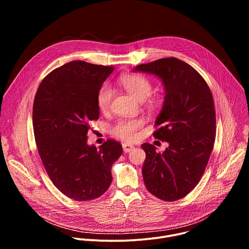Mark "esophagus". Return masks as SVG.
Wrapping results in <instances>:
<instances>
[{"mask_svg":"<svg viewBox=\"0 0 249 249\" xmlns=\"http://www.w3.org/2000/svg\"><path fill=\"white\" fill-rule=\"evenodd\" d=\"M122 147H123L124 153H130L132 150L135 149L134 146H132V145H130V144H127V143H124V144L122 145Z\"/></svg>","mask_w":249,"mask_h":249,"instance_id":"esophagus-1","label":"esophagus"}]
</instances>
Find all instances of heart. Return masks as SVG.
I'll return each mask as SVG.
<instances>
[{
  "label": "heart",
  "instance_id": "1",
  "mask_svg": "<svg viewBox=\"0 0 249 249\" xmlns=\"http://www.w3.org/2000/svg\"><path fill=\"white\" fill-rule=\"evenodd\" d=\"M119 84L135 98L140 101L146 100L153 89L150 80L142 75L125 74L119 77ZM114 97V89L108 85L101 86L97 91L96 103L100 111L106 112L110 108L112 99ZM144 125V121L140 118L119 119L112 127L111 133L126 141H133L137 137V132Z\"/></svg>",
  "mask_w": 249,
  "mask_h": 249
}]
</instances>
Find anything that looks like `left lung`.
<instances>
[{
    "label": "left lung",
    "mask_w": 249,
    "mask_h": 249,
    "mask_svg": "<svg viewBox=\"0 0 249 249\" xmlns=\"http://www.w3.org/2000/svg\"><path fill=\"white\" fill-rule=\"evenodd\" d=\"M134 71L157 75L165 97L154 137L169 143L162 154L145 143L142 172L150 193L163 201L189 194L205 172L216 139V112L209 86L197 71L174 58L141 64Z\"/></svg>",
    "instance_id": "8db88e82"
}]
</instances>
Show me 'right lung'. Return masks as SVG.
<instances>
[{
    "label": "right lung",
    "instance_id": "1",
    "mask_svg": "<svg viewBox=\"0 0 249 249\" xmlns=\"http://www.w3.org/2000/svg\"><path fill=\"white\" fill-rule=\"evenodd\" d=\"M114 70L85 61L69 62L49 73L34 97L32 124L36 147L53 184L67 197L89 201L111 184L112 164L122 154L108 139L89 146L90 122L99 117L96 95Z\"/></svg>",
    "mask_w": 249,
    "mask_h": 249
}]
</instances>
